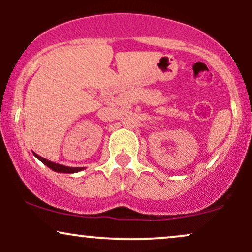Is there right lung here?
<instances>
[{
  "mask_svg": "<svg viewBox=\"0 0 252 252\" xmlns=\"http://www.w3.org/2000/svg\"><path fill=\"white\" fill-rule=\"evenodd\" d=\"M33 154L35 155V158H39V160L41 161L43 164H46L48 168L54 170V172H58V173H77V172H80V170L84 169V167H67V166H63V164H58L56 162H52V161L46 160L45 158H42V156L35 154V153H33Z\"/></svg>",
  "mask_w": 252,
  "mask_h": 252,
  "instance_id": "1",
  "label": "right lung"
}]
</instances>
